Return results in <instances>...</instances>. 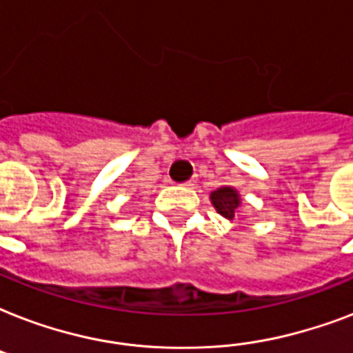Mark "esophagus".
Returning a JSON list of instances; mask_svg holds the SVG:
<instances>
[{
  "label": "esophagus",
  "mask_w": 353,
  "mask_h": 353,
  "mask_svg": "<svg viewBox=\"0 0 353 353\" xmlns=\"http://www.w3.org/2000/svg\"><path fill=\"white\" fill-rule=\"evenodd\" d=\"M185 187L192 188V187H194V181H187V183H185Z\"/></svg>",
  "instance_id": "obj_1"
}]
</instances>
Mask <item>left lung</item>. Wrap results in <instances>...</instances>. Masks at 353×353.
Returning <instances> with one entry per match:
<instances>
[{"instance_id": "8db88e82", "label": "left lung", "mask_w": 353, "mask_h": 353, "mask_svg": "<svg viewBox=\"0 0 353 353\" xmlns=\"http://www.w3.org/2000/svg\"><path fill=\"white\" fill-rule=\"evenodd\" d=\"M210 201L214 205V209L218 210V214H221L227 220H234L236 209L241 205L240 194L232 187H220L218 190L210 194Z\"/></svg>"}]
</instances>
